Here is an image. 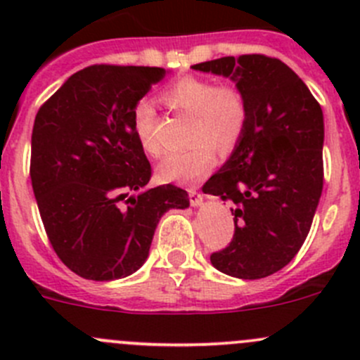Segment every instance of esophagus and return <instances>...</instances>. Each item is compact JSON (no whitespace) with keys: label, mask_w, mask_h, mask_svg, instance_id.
Here are the masks:
<instances>
[{"label":"esophagus","mask_w":360,"mask_h":360,"mask_svg":"<svg viewBox=\"0 0 360 360\" xmlns=\"http://www.w3.org/2000/svg\"><path fill=\"white\" fill-rule=\"evenodd\" d=\"M188 195H190V203L193 207H200L202 202H203V195L200 193V191H197L195 188H190L188 190Z\"/></svg>","instance_id":"1"}]
</instances>
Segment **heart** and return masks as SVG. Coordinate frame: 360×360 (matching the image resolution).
Here are the masks:
<instances>
[{"mask_svg":"<svg viewBox=\"0 0 360 360\" xmlns=\"http://www.w3.org/2000/svg\"><path fill=\"white\" fill-rule=\"evenodd\" d=\"M162 99L172 110L193 116V146L167 155L158 163L157 174L163 183H195L216 163V148L221 153L233 150L248 123V106L233 86H219L202 76H183L162 92ZM134 132L144 153H162L157 139V112L150 101H141L134 110Z\"/></svg>","mask_w":360,"mask_h":360,"instance_id":"1","label":"heart"}]
</instances>
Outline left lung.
I'll return each instance as SVG.
<instances>
[{
	"label": "left lung",
	"mask_w": 360,
	"mask_h": 360,
	"mask_svg": "<svg viewBox=\"0 0 360 360\" xmlns=\"http://www.w3.org/2000/svg\"><path fill=\"white\" fill-rule=\"evenodd\" d=\"M235 82L248 123L233 153L203 190L235 203V233L210 263L230 277L263 278L303 245L324 184V115L288 64L259 56L191 66Z\"/></svg>",
	"instance_id": "obj_1"
}]
</instances>
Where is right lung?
Listing matches in <instances>:
<instances>
[{"instance_id": "add662e5", "label": "right lung", "mask_w": 360, "mask_h": 360, "mask_svg": "<svg viewBox=\"0 0 360 360\" xmlns=\"http://www.w3.org/2000/svg\"><path fill=\"white\" fill-rule=\"evenodd\" d=\"M165 72L144 66L85 68L69 76L36 115L32 191L50 244L79 277L132 275L148 259L160 217L190 207L181 188H146L151 165L134 132L137 103Z\"/></svg>"}]
</instances>
